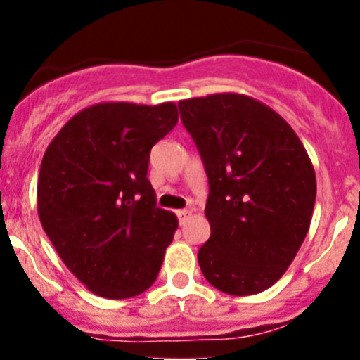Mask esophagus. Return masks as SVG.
<instances>
[{
	"label": "esophagus",
	"mask_w": 360,
	"mask_h": 360,
	"mask_svg": "<svg viewBox=\"0 0 360 360\" xmlns=\"http://www.w3.org/2000/svg\"><path fill=\"white\" fill-rule=\"evenodd\" d=\"M190 214H191L190 209H181V210H177V217H179L181 223H183V221L186 219V216H190Z\"/></svg>",
	"instance_id": "obj_1"
}]
</instances>
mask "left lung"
Masks as SVG:
<instances>
[{"label": "left lung", "instance_id": "left-lung-1", "mask_svg": "<svg viewBox=\"0 0 360 360\" xmlns=\"http://www.w3.org/2000/svg\"><path fill=\"white\" fill-rule=\"evenodd\" d=\"M177 106L209 179L203 277L231 296L264 291L310 228L317 183L307 150L281 115L252 97L214 94Z\"/></svg>", "mask_w": 360, "mask_h": 360}]
</instances>
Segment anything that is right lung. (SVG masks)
Segmentation results:
<instances>
[{
  "label": "right lung",
  "instance_id": "right-lung-1",
  "mask_svg": "<svg viewBox=\"0 0 360 360\" xmlns=\"http://www.w3.org/2000/svg\"><path fill=\"white\" fill-rule=\"evenodd\" d=\"M177 123L172 103H103L72 116L41 160L38 214L71 274L125 300L158 277L177 217L157 207L150 151Z\"/></svg>",
  "mask_w": 360,
  "mask_h": 360
}]
</instances>
